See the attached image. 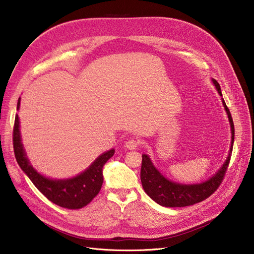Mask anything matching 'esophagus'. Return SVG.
<instances>
[{"mask_svg": "<svg viewBox=\"0 0 254 254\" xmlns=\"http://www.w3.org/2000/svg\"><path fill=\"white\" fill-rule=\"evenodd\" d=\"M138 141L135 140V139H128L126 142H125V147L128 149V150H135L136 148H138Z\"/></svg>", "mask_w": 254, "mask_h": 254, "instance_id": "34e87169", "label": "esophagus"}]
</instances>
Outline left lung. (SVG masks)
Masks as SVG:
<instances>
[{
    "mask_svg": "<svg viewBox=\"0 0 254 254\" xmlns=\"http://www.w3.org/2000/svg\"><path fill=\"white\" fill-rule=\"evenodd\" d=\"M212 81L215 84L219 95L222 96L220 84L218 83V81L215 80L214 78H212ZM221 99L228 117L229 124H231L232 143L225 162L219 168V171L214 176H212L210 179L198 184H181L174 182V181L168 180L164 176H162V174L154 166L150 157L147 154H142V161L140 168V180L142 188L144 192H146L154 201L159 203L160 206L168 208L191 206V204L200 202L208 198L217 189H218L219 185L222 183V180L224 178L232 156L233 144L235 140V127L233 118L231 113H229L228 107L226 106L223 98Z\"/></svg>",
    "mask_w": 254,
    "mask_h": 254,
    "instance_id": "left-lung-1",
    "label": "left lung"
}]
</instances>
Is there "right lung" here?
<instances>
[{"label":"right lung","instance_id":"obj_1","mask_svg":"<svg viewBox=\"0 0 254 254\" xmlns=\"http://www.w3.org/2000/svg\"><path fill=\"white\" fill-rule=\"evenodd\" d=\"M19 105L20 98L17 102V111L19 110ZM13 148L18 165L23 173L29 177L35 187L52 202L70 210L83 208L98 194L103 183V165L115 154L114 149L101 154L86 171L73 178L55 180L44 177L31 165L25 149H23L18 115L15 116L14 121Z\"/></svg>","mask_w":254,"mask_h":254}]
</instances>
